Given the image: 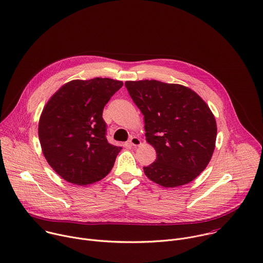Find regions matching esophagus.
<instances>
[{
  "label": "esophagus",
  "mask_w": 263,
  "mask_h": 263,
  "mask_svg": "<svg viewBox=\"0 0 263 263\" xmlns=\"http://www.w3.org/2000/svg\"><path fill=\"white\" fill-rule=\"evenodd\" d=\"M129 143L132 145V146H134V147H136V146H139L140 144H141V141H140V139L138 138V137H131L130 139H129Z\"/></svg>",
  "instance_id": "esophagus-1"
}]
</instances>
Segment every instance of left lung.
Instances as JSON below:
<instances>
[{
	"label": "left lung",
	"mask_w": 263,
	"mask_h": 263,
	"mask_svg": "<svg viewBox=\"0 0 263 263\" xmlns=\"http://www.w3.org/2000/svg\"><path fill=\"white\" fill-rule=\"evenodd\" d=\"M144 119L145 139L157 159L143 167L154 183L176 188L206 168L216 146L217 123L203 99L190 87L159 80L126 81Z\"/></svg>",
	"instance_id": "8db88e82"
}]
</instances>
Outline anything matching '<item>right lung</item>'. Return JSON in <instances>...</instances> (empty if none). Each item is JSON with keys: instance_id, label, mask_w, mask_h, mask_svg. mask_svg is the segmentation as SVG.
I'll use <instances>...</instances> for the list:
<instances>
[{"instance_id": "add662e5", "label": "right lung", "mask_w": 263, "mask_h": 263, "mask_svg": "<svg viewBox=\"0 0 263 263\" xmlns=\"http://www.w3.org/2000/svg\"><path fill=\"white\" fill-rule=\"evenodd\" d=\"M122 86L123 81L111 78L74 79L45 104L38 126L42 153L68 183L91 185L112 169L122 146L108 143L102 112Z\"/></svg>"}]
</instances>
